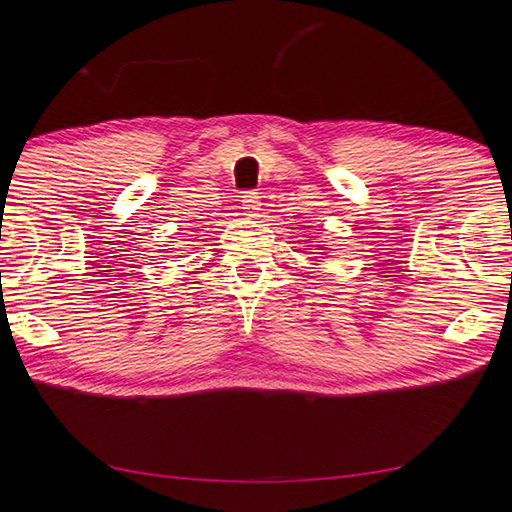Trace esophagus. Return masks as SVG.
I'll list each match as a JSON object with an SVG mask.
<instances>
[{"mask_svg":"<svg viewBox=\"0 0 512 512\" xmlns=\"http://www.w3.org/2000/svg\"><path fill=\"white\" fill-rule=\"evenodd\" d=\"M259 206H262L259 204V195L253 193V190H248V193L242 195V208L248 217H257Z\"/></svg>","mask_w":512,"mask_h":512,"instance_id":"34e87169","label":"esophagus"}]
</instances>
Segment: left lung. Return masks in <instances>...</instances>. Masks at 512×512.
Masks as SVG:
<instances>
[{"mask_svg":"<svg viewBox=\"0 0 512 512\" xmlns=\"http://www.w3.org/2000/svg\"><path fill=\"white\" fill-rule=\"evenodd\" d=\"M319 250H324V246H319Z\"/></svg>","mask_w":512,"mask_h":512,"instance_id":"left-lung-1","label":"left lung"}]
</instances>
